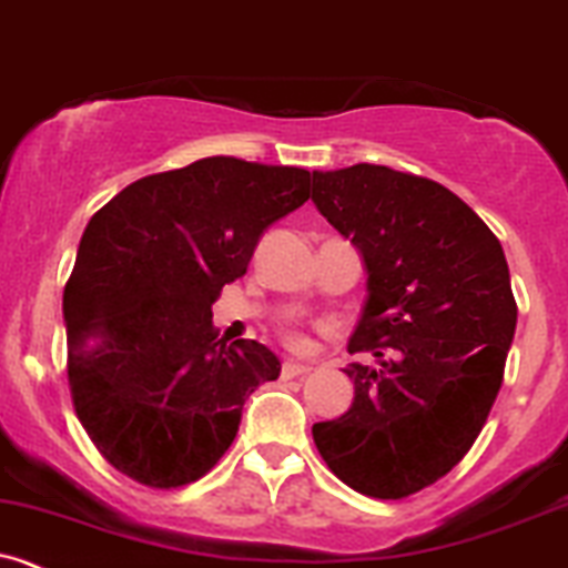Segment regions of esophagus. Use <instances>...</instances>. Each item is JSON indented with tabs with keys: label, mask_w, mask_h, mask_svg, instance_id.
Masks as SVG:
<instances>
[{
	"label": "esophagus",
	"mask_w": 568,
	"mask_h": 568,
	"mask_svg": "<svg viewBox=\"0 0 568 568\" xmlns=\"http://www.w3.org/2000/svg\"><path fill=\"white\" fill-rule=\"evenodd\" d=\"M310 369H313L310 364H300V362L288 359V362H283V369H280V375H283V378H300V375H307Z\"/></svg>",
	"instance_id": "obj_1"
}]
</instances>
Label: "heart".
<instances>
[{
  "label": "heart",
  "instance_id": "1",
  "mask_svg": "<svg viewBox=\"0 0 568 568\" xmlns=\"http://www.w3.org/2000/svg\"><path fill=\"white\" fill-rule=\"evenodd\" d=\"M288 343H291V345H296V348H300V345H304V339H302L300 334H296V332H291V334H288Z\"/></svg>",
  "mask_w": 568,
  "mask_h": 568
}]
</instances>
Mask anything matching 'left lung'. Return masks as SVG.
<instances>
[{
  "label": "left lung",
  "mask_w": 568,
  "mask_h": 568,
  "mask_svg": "<svg viewBox=\"0 0 568 568\" xmlns=\"http://www.w3.org/2000/svg\"><path fill=\"white\" fill-rule=\"evenodd\" d=\"M313 204L351 239L367 302L351 334L354 403L313 425L339 481L397 500L449 474L474 446L504 381L517 302L485 220L433 179L359 163L313 171Z\"/></svg>",
  "instance_id": "8db88e82"
}]
</instances>
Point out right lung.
<instances>
[{
  "instance_id": "obj_1",
  "label": "right lung",
  "mask_w": 568,
  "mask_h": 568,
  "mask_svg": "<svg viewBox=\"0 0 568 568\" xmlns=\"http://www.w3.org/2000/svg\"><path fill=\"white\" fill-rule=\"evenodd\" d=\"M307 199L310 171L220 154L143 176L92 214L62 300L68 381L124 476L154 489L201 479L234 444L244 399L277 381L266 345L217 339L212 304Z\"/></svg>"
}]
</instances>
